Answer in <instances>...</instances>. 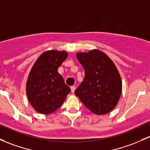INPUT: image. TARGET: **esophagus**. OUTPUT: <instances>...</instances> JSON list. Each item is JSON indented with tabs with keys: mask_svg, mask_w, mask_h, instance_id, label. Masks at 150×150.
Segmentation results:
<instances>
[{
	"mask_svg": "<svg viewBox=\"0 0 150 150\" xmlns=\"http://www.w3.org/2000/svg\"><path fill=\"white\" fill-rule=\"evenodd\" d=\"M70 89H71V92L72 93H73L74 92H75V89H76V88H75V86H71V87H70Z\"/></svg>",
	"mask_w": 150,
	"mask_h": 150,
	"instance_id": "esophagus-1",
	"label": "esophagus"
}]
</instances>
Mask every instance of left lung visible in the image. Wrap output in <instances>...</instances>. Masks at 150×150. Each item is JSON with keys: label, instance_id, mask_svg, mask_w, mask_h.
Returning a JSON list of instances; mask_svg holds the SVG:
<instances>
[{"label": "left lung", "instance_id": "left-lung-1", "mask_svg": "<svg viewBox=\"0 0 150 150\" xmlns=\"http://www.w3.org/2000/svg\"><path fill=\"white\" fill-rule=\"evenodd\" d=\"M76 56L85 70V78L75 95L92 112L108 114L117 106L122 93L117 68L106 54L97 49L78 52Z\"/></svg>", "mask_w": 150, "mask_h": 150}]
</instances>
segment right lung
I'll return each instance as SVG.
<instances>
[{
	"label": "right lung",
	"mask_w": 150,
	"mask_h": 150,
	"mask_svg": "<svg viewBox=\"0 0 150 150\" xmlns=\"http://www.w3.org/2000/svg\"><path fill=\"white\" fill-rule=\"evenodd\" d=\"M67 57L66 51H46L30 72L26 93L33 108L40 114L48 115L58 109L70 93V88L57 72Z\"/></svg>",
	"instance_id": "1"
}]
</instances>
